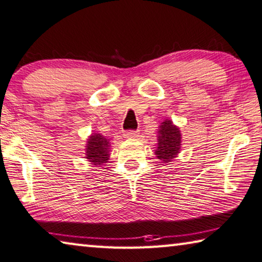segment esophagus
<instances>
[{"instance_id": "34e87169", "label": "esophagus", "mask_w": 262, "mask_h": 262, "mask_svg": "<svg viewBox=\"0 0 262 262\" xmlns=\"http://www.w3.org/2000/svg\"><path fill=\"white\" fill-rule=\"evenodd\" d=\"M123 137H124V138H126V139H134V138H137V137H138V132H137V131L124 132Z\"/></svg>"}]
</instances>
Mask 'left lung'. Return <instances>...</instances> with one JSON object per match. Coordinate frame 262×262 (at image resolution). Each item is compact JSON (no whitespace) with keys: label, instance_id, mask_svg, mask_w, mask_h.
Here are the masks:
<instances>
[{"label":"left lung","instance_id":"obj_1","mask_svg":"<svg viewBox=\"0 0 262 262\" xmlns=\"http://www.w3.org/2000/svg\"><path fill=\"white\" fill-rule=\"evenodd\" d=\"M158 147L154 150L157 158L163 163L171 162L178 157L182 148L180 127L171 119H164L158 128Z\"/></svg>","mask_w":262,"mask_h":262}]
</instances>
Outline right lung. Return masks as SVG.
<instances>
[{
	"label": "right lung",
	"instance_id": "1",
	"mask_svg": "<svg viewBox=\"0 0 262 262\" xmlns=\"http://www.w3.org/2000/svg\"><path fill=\"white\" fill-rule=\"evenodd\" d=\"M110 158V140L100 134H92L86 141L85 159L95 167L103 166Z\"/></svg>",
	"mask_w": 262,
	"mask_h": 262
}]
</instances>
